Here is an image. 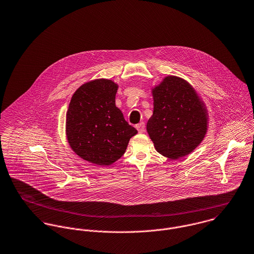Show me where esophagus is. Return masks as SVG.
Segmentation results:
<instances>
[{"instance_id":"esophagus-1","label":"esophagus","mask_w":254,"mask_h":254,"mask_svg":"<svg viewBox=\"0 0 254 254\" xmlns=\"http://www.w3.org/2000/svg\"><path fill=\"white\" fill-rule=\"evenodd\" d=\"M136 128H137L139 133H144L145 129V123L144 122H140L139 124L136 125Z\"/></svg>"}]
</instances>
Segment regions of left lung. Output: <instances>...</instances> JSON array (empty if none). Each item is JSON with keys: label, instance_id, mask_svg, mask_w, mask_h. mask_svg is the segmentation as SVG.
<instances>
[{"label": "left lung", "instance_id": "1", "mask_svg": "<svg viewBox=\"0 0 254 254\" xmlns=\"http://www.w3.org/2000/svg\"><path fill=\"white\" fill-rule=\"evenodd\" d=\"M153 112L146 123L155 149L178 159L192 152L203 141L208 125L207 109L185 79L168 75L151 89Z\"/></svg>", "mask_w": 254, "mask_h": 254}]
</instances>
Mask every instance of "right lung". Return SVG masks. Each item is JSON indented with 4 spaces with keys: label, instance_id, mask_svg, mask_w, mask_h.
I'll return each instance as SVG.
<instances>
[{
    "label": "right lung",
    "instance_id": "obj_1",
    "mask_svg": "<svg viewBox=\"0 0 254 254\" xmlns=\"http://www.w3.org/2000/svg\"><path fill=\"white\" fill-rule=\"evenodd\" d=\"M118 85L101 78L81 85L66 112L65 133L73 151L82 159L108 166L125 152L138 131L115 106Z\"/></svg>",
    "mask_w": 254,
    "mask_h": 254
}]
</instances>
